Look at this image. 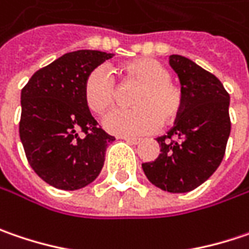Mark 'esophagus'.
I'll return each instance as SVG.
<instances>
[{
    "label": "esophagus",
    "instance_id": "obj_1",
    "mask_svg": "<svg viewBox=\"0 0 249 249\" xmlns=\"http://www.w3.org/2000/svg\"><path fill=\"white\" fill-rule=\"evenodd\" d=\"M120 139L131 144H139L140 142H142V139H139V137H129V136H122Z\"/></svg>",
    "mask_w": 249,
    "mask_h": 249
}]
</instances>
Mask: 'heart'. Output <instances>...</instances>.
<instances>
[{
    "label": "heart",
    "mask_w": 249,
    "mask_h": 249,
    "mask_svg": "<svg viewBox=\"0 0 249 249\" xmlns=\"http://www.w3.org/2000/svg\"><path fill=\"white\" fill-rule=\"evenodd\" d=\"M127 77L142 84L134 93L131 109H116L106 115L104 126L120 136H139L157 130L161 124H171L179 118L183 93L171 81V74L154 58L142 57L124 66ZM118 89L105 67L92 70L84 82V101L95 113H104L115 104Z\"/></svg>",
    "instance_id": "1"
}]
</instances>
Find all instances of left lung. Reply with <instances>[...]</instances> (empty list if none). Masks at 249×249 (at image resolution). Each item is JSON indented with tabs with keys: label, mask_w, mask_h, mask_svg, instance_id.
<instances>
[{
	"label": "left lung",
	"mask_w": 249,
	"mask_h": 249,
	"mask_svg": "<svg viewBox=\"0 0 249 249\" xmlns=\"http://www.w3.org/2000/svg\"><path fill=\"white\" fill-rule=\"evenodd\" d=\"M169 66L179 77L183 107L167 136L156 139L160 156L142 167L157 188L185 193L209 179L224 157L230 95L216 75L186 57L169 56Z\"/></svg>",
	"instance_id": "1"
}]
</instances>
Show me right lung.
Here are the masks:
<instances>
[{
    "instance_id": "1",
    "label": "right lung",
    "mask_w": 249,
    "mask_h": 249,
    "mask_svg": "<svg viewBox=\"0 0 249 249\" xmlns=\"http://www.w3.org/2000/svg\"><path fill=\"white\" fill-rule=\"evenodd\" d=\"M112 53L77 50L36 71L20 92L19 136L32 169L49 185L75 191L96 179L107 145L84 101L87 75Z\"/></svg>"
}]
</instances>
